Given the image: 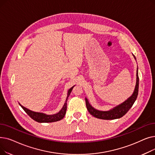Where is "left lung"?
<instances>
[{
  "mask_svg": "<svg viewBox=\"0 0 155 155\" xmlns=\"http://www.w3.org/2000/svg\"><path fill=\"white\" fill-rule=\"evenodd\" d=\"M134 58L136 60L135 56L133 54ZM138 89H139V77H138V68L136 70V84L134 88V91L132 95L125 101L124 102L119 104L117 106L110 109L108 111H101L94 109L88 102V101L85 98V103L87 110L91 115L96 118L101 119L111 120L120 118L124 116L128 112V110L131 108L134 102L136 101L138 95Z\"/></svg>",
  "mask_w": 155,
  "mask_h": 155,
  "instance_id": "obj_1",
  "label": "left lung"
}]
</instances>
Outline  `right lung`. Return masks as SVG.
<instances>
[{"instance_id": "1", "label": "right lung", "mask_w": 155, "mask_h": 155, "mask_svg": "<svg viewBox=\"0 0 155 155\" xmlns=\"http://www.w3.org/2000/svg\"><path fill=\"white\" fill-rule=\"evenodd\" d=\"M74 86H73L71 88H70L69 89L68 91L66 101H65V102L63 105L62 109L60 110V111L59 112H58L57 114H55L47 115V114H44V113L32 111L26 107H23L22 105H21L19 103V104L20 105V106L24 109V111L27 113V114L29 115L31 118L36 120V122H38V123H53V122L58 121V120H60L61 119H62L65 116V114H66V111H67V100H68V97L70 95V93L71 92L72 89Z\"/></svg>"}]
</instances>
